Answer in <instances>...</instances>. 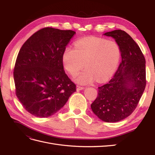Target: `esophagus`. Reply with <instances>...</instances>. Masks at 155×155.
<instances>
[{"mask_svg":"<svg viewBox=\"0 0 155 155\" xmlns=\"http://www.w3.org/2000/svg\"><path fill=\"white\" fill-rule=\"evenodd\" d=\"M84 89V87H80V86H77V91H81V90H83Z\"/></svg>","mask_w":155,"mask_h":155,"instance_id":"obj_1","label":"esophagus"}]
</instances>
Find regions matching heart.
<instances>
[{
    "mask_svg": "<svg viewBox=\"0 0 155 155\" xmlns=\"http://www.w3.org/2000/svg\"><path fill=\"white\" fill-rule=\"evenodd\" d=\"M75 47L67 46L62 55L65 70L75 76L78 83L86 85L95 80L102 83L114 73L120 59V48L114 40L97 37H88L77 41Z\"/></svg>",
    "mask_w": 155,
    "mask_h": 155,
    "instance_id": "b5f03b06",
    "label": "heart"
}]
</instances>
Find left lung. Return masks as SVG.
<instances>
[{"mask_svg": "<svg viewBox=\"0 0 155 155\" xmlns=\"http://www.w3.org/2000/svg\"><path fill=\"white\" fill-rule=\"evenodd\" d=\"M118 44L121 62L109 83L98 87V96L91 107L95 115L113 123L135 110L146 85L145 59L138 45L128 34L116 30L106 32Z\"/></svg>", "mask_w": 155, "mask_h": 155, "instance_id": "1", "label": "left lung"}]
</instances>
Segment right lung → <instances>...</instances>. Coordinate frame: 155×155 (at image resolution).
Wrapping results in <instances>:
<instances>
[{
    "mask_svg": "<svg viewBox=\"0 0 155 155\" xmlns=\"http://www.w3.org/2000/svg\"><path fill=\"white\" fill-rule=\"evenodd\" d=\"M76 32L45 28L22 46L13 72L16 95L30 114L47 118L58 112L76 92L64 71L62 55Z\"/></svg>",
    "mask_w": 155,
    "mask_h": 155,
    "instance_id": "obj_1",
    "label": "right lung"
}]
</instances>
